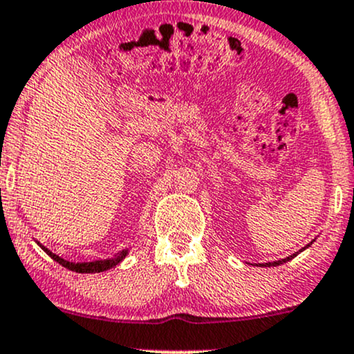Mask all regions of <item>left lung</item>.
Wrapping results in <instances>:
<instances>
[{
	"label": "left lung",
	"mask_w": 354,
	"mask_h": 354,
	"mask_svg": "<svg viewBox=\"0 0 354 354\" xmlns=\"http://www.w3.org/2000/svg\"><path fill=\"white\" fill-rule=\"evenodd\" d=\"M310 245H311V243H308V245H306V247H303L300 252H303V250H305V248H308V247H310ZM300 252L293 253V255L286 257V259H283V260H277V261H268V263H260V265H261V267H278V265H283V263H286V261H290V260H292V259H295V257H297V255H298V253H300Z\"/></svg>",
	"instance_id": "left-lung-1"
}]
</instances>
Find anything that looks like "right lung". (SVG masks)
<instances>
[{"label":"right lung","instance_id":"1","mask_svg":"<svg viewBox=\"0 0 354 354\" xmlns=\"http://www.w3.org/2000/svg\"><path fill=\"white\" fill-rule=\"evenodd\" d=\"M37 245H39V247L43 248V250L48 253V255L51 257L54 261H57V263L62 265V267H66L68 270H71V272H77V273H99V272H106V270H111V268H114L115 265H119L120 261L126 259V255H127V250H122L120 253H118V255H115L114 259L84 261V263H74V261H68V260L61 259L59 255H56V253H53L51 250H48V248H46L44 245H41L39 242H37Z\"/></svg>","mask_w":354,"mask_h":354}]
</instances>
